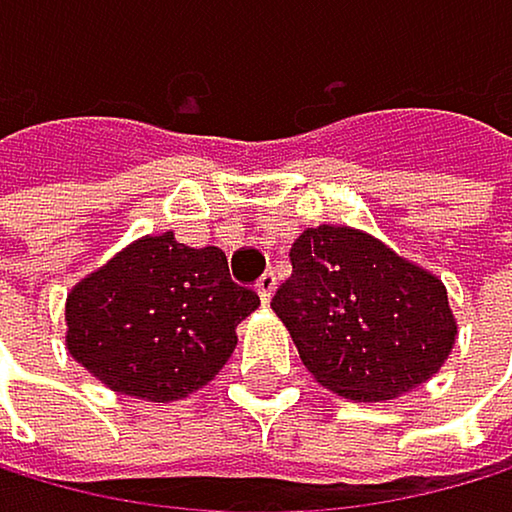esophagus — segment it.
Masks as SVG:
<instances>
[{"label":"esophagus","instance_id":"esophagus-1","mask_svg":"<svg viewBox=\"0 0 512 512\" xmlns=\"http://www.w3.org/2000/svg\"><path fill=\"white\" fill-rule=\"evenodd\" d=\"M273 294H276V273H264L258 279V298H261V304H270Z\"/></svg>","mask_w":512,"mask_h":512}]
</instances>
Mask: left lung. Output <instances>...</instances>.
<instances>
[{
  "instance_id": "8db88e82",
  "label": "left lung",
  "mask_w": 512,
  "mask_h": 512,
  "mask_svg": "<svg viewBox=\"0 0 512 512\" xmlns=\"http://www.w3.org/2000/svg\"><path fill=\"white\" fill-rule=\"evenodd\" d=\"M273 313L310 375L356 402L427 384L458 341L442 279L344 224L307 227L294 239L291 279Z\"/></svg>"
}]
</instances>
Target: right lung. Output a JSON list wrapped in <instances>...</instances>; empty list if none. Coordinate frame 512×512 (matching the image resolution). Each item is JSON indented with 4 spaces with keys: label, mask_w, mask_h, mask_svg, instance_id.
Masks as SVG:
<instances>
[{
    "label": "right lung",
    "mask_w": 512,
    "mask_h": 512,
    "mask_svg": "<svg viewBox=\"0 0 512 512\" xmlns=\"http://www.w3.org/2000/svg\"><path fill=\"white\" fill-rule=\"evenodd\" d=\"M258 304L221 248H190L171 230L141 236L70 288L67 350L116 393L174 402L214 381Z\"/></svg>",
    "instance_id": "obj_1"
}]
</instances>
